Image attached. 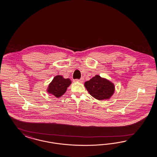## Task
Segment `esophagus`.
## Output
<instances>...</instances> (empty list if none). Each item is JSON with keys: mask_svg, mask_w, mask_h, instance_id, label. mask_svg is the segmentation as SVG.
I'll use <instances>...</instances> for the list:
<instances>
[{"mask_svg": "<svg viewBox=\"0 0 157 157\" xmlns=\"http://www.w3.org/2000/svg\"><path fill=\"white\" fill-rule=\"evenodd\" d=\"M83 80H84L83 78H82L80 79H75V80H74V82H80V83H82V82H83Z\"/></svg>", "mask_w": 157, "mask_h": 157, "instance_id": "obj_1", "label": "esophagus"}]
</instances>
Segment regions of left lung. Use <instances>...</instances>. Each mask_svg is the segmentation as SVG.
<instances>
[{"label":"left lung","mask_w":157,"mask_h":157,"mask_svg":"<svg viewBox=\"0 0 157 157\" xmlns=\"http://www.w3.org/2000/svg\"><path fill=\"white\" fill-rule=\"evenodd\" d=\"M84 85L89 94L97 100H109L115 90L114 83L98 75L86 81Z\"/></svg>","instance_id":"1"}]
</instances>
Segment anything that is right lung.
Wrapping results in <instances>:
<instances>
[{
  "label": "right lung",
  "mask_w": 157,
  "mask_h": 157,
  "mask_svg": "<svg viewBox=\"0 0 157 157\" xmlns=\"http://www.w3.org/2000/svg\"><path fill=\"white\" fill-rule=\"evenodd\" d=\"M71 84L70 79H65L62 75H56L49 84L47 91L56 98H59L66 92L67 87Z\"/></svg>",
  "instance_id": "1"
}]
</instances>
